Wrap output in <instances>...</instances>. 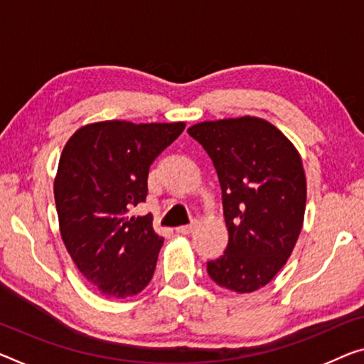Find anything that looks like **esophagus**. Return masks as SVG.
<instances>
[{"label":"esophagus","mask_w":364,"mask_h":364,"mask_svg":"<svg viewBox=\"0 0 364 364\" xmlns=\"http://www.w3.org/2000/svg\"><path fill=\"white\" fill-rule=\"evenodd\" d=\"M195 226H197V225H195V223H192V225H187V226H178V228H176V231H177L178 234H186V236H187V234H192V232L195 231Z\"/></svg>","instance_id":"34e87169"}]
</instances>
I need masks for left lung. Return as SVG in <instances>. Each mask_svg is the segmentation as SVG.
Returning a JSON list of instances; mask_svg holds the SVG:
<instances>
[{"mask_svg":"<svg viewBox=\"0 0 364 364\" xmlns=\"http://www.w3.org/2000/svg\"><path fill=\"white\" fill-rule=\"evenodd\" d=\"M187 132L213 161L229 232L225 254L206 264L208 275L231 291H257L287 264L303 228L301 156L259 117L200 122Z\"/></svg>","mask_w":364,"mask_h":364,"instance_id":"8db88e82","label":"left lung"}]
</instances>
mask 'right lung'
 I'll list each match as a JSON object with an SVG mask.
<instances>
[{"instance_id": "obj_1", "label": "right lung", "mask_w": 364, "mask_h": 364, "mask_svg": "<svg viewBox=\"0 0 364 364\" xmlns=\"http://www.w3.org/2000/svg\"><path fill=\"white\" fill-rule=\"evenodd\" d=\"M186 128L105 120L81 127L61 151L53 193L60 234L99 293L125 299L153 278L164 239L153 216H130L148 195L149 166Z\"/></svg>"}]
</instances>
